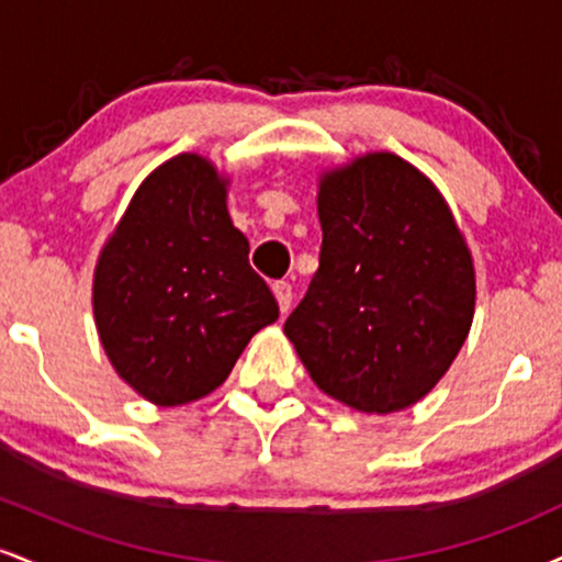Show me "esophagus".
<instances>
[{"mask_svg":"<svg viewBox=\"0 0 562 562\" xmlns=\"http://www.w3.org/2000/svg\"><path fill=\"white\" fill-rule=\"evenodd\" d=\"M272 290H274L277 303H280V312L285 314L290 308V303H293V285H290V282H285V280H280V282H274Z\"/></svg>","mask_w":562,"mask_h":562,"instance_id":"1","label":"esophagus"}]
</instances>
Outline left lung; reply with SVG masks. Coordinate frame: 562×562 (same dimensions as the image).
Instances as JSON below:
<instances>
[{
    "mask_svg": "<svg viewBox=\"0 0 562 562\" xmlns=\"http://www.w3.org/2000/svg\"><path fill=\"white\" fill-rule=\"evenodd\" d=\"M319 269L285 335L327 396L402 412L428 393L470 333L475 272L447 200L393 153L319 184Z\"/></svg>",
    "mask_w": 562,
    "mask_h": 562,
    "instance_id": "8db88e82",
    "label": "left lung"
}]
</instances>
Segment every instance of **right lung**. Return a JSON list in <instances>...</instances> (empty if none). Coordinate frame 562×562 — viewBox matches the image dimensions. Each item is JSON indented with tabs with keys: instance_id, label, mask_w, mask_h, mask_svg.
I'll return each mask as SVG.
<instances>
[{
	"instance_id": "obj_1",
	"label": "right lung",
	"mask_w": 562,
	"mask_h": 562,
	"mask_svg": "<svg viewBox=\"0 0 562 562\" xmlns=\"http://www.w3.org/2000/svg\"><path fill=\"white\" fill-rule=\"evenodd\" d=\"M200 156L158 166L134 192L94 269V319L121 378L158 406L227 380L261 327L280 317L250 269L227 187Z\"/></svg>"
}]
</instances>
